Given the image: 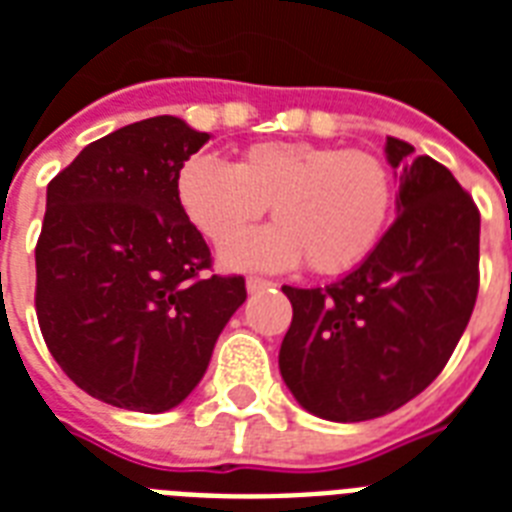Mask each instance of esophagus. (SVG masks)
Returning a JSON list of instances; mask_svg holds the SVG:
<instances>
[{
    "label": "esophagus",
    "mask_w": 512,
    "mask_h": 512,
    "mask_svg": "<svg viewBox=\"0 0 512 512\" xmlns=\"http://www.w3.org/2000/svg\"><path fill=\"white\" fill-rule=\"evenodd\" d=\"M273 281H268V279H263V276H249L247 279V289L249 292H260V289H268L271 287Z\"/></svg>",
    "instance_id": "esophagus-1"
}]
</instances>
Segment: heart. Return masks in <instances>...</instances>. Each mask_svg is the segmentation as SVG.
<instances>
[{"instance_id": "b5f03b06", "label": "heart", "mask_w": 512, "mask_h": 512, "mask_svg": "<svg viewBox=\"0 0 512 512\" xmlns=\"http://www.w3.org/2000/svg\"><path fill=\"white\" fill-rule=\"evenodd\" d=\"M393 175L366 151L305 140L255 143L236 164L193 156L177 172V199L209 241L225 244L272 207L277 225L223 249L231 268H295L335 276L364 260L393 212Z\"/></svg>"}]
</instances>
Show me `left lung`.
Masks as SVG:
<instances>
[{"instance_id": "8db88e82", "label": "left lung", "mask_w": 512, "mask_h": 512, "mask_svg": "<svg viewBox=\"0 0 512 512\" xmlns=\"http://www.w3.org/2000/svg\"><path fill=\"white\" fill-rule=\"evenodd\" d=\"M398 217L327 287H281L292 324L281 377L316 417L364 422L420 396L452 358L478 297L481 212L454 175L388 138Z\"/></svg>"}]
</instances>
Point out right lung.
I'll list each match as a JSON object with an SVG mask.
<instances>
[{
  "label": "right lung",
  "instance_id": "1",
  "mask_svg": "<svg viewBox=\"0 0 512 512\" xmlns=\"http://www.w3.org/2000/svg\"><path fill=\"white\" fill-rule=\"evenodd\" d=\"M207 132L154 116L95 140L47 185L36 241V319L52 358L92 398L167 412L207 372L247 300L177 199Z\"/></svg>",
  "mask_w": 512,
  "mask_h": 512
}]
</instances>
